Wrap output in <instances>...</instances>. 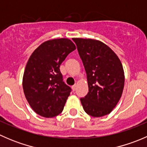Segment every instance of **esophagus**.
Masks as SVG:
<instances>
[{
  "instance_id": "obj_1",
  "label": "esophagus",
  "mask_w": 147,
  "mask_h": 147,
  "mask_svg": "<svg viewBox=\"0 0 147 147\" xmlns=\"http://www.w3.org/2000/svg\"><path fill=\"white\" fill-rule=\"evenodd\" d=\"M76 88H77L76 84H74V85L72 87V90H73V91H75V90H76Z\"/></svg>"
}]
</instances>
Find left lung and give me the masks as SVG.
I'll list each match as a JSON object with an SVG mask.
<instances>
[{"label": "left lung", "mask_w": 147, "mask_h": 147, "mask_svg": "<svg viewBox=\"0 0 147 147\" xmlns=\"http://www.w3.org/2000/svg\"><path fill=\"white\" fill-rule=\"evenodd\" d=\"M87 73L89 92L81 98L84 112L94 117L110 113L124 85V72L115 52L100 40L72 38Z\"/></svg>", "instance_id": "obj_1"}]
</instances>
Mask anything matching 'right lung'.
Returning a JSON list of instances; mask_svg holds the SVG:
<instances>
[{
  "label": "right lung",
  "instance_id": "add662e5",
  "mask_svg": "<svg viewBox=\"0 0 147 147\" xmlns=\"http://www.w3.org/2000/svg\"><path fill=\"white\" fill-rule=\"evenodd\" d=\"M76 49L67 38L50 40L30 57L23 78L25 96L34 112L47 118L61 113L71 88L63 82L60 66Z\"/></svg>",
  "mask_w": 147,
  "mask_h": 147
}]
</instances>
